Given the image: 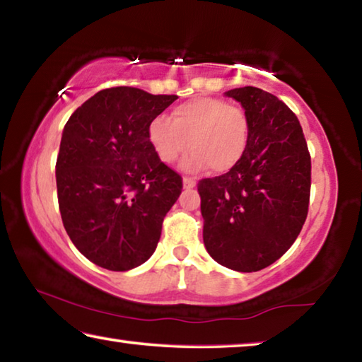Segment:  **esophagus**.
I'll use <instances>...</instances> for the list:
<instances>
[{
    "label": "esophagus",
    "mask_w": 362,
    "mask_h": 362,
    "mask_svg": "<svg viewBox=\"0 0 362 362\" xmlns=\"http://www.w3.org/2000/svg\"><path fill=\"white\" fill-rule=\"evenodd\" d=\"M196 185V180L192 177H183V187L185 188H193Z\"/></svg>",
    "instance_id": "esophagus-1"
}]
</instances>
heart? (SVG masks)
<instances>
[{
  "label": "heart",
  "mask_w": 362,
  "mask_h": 362,
  "mask_svg": "<svg viewBox=\"0 0 362 362\" xmlns=\"http://www.w3.org/2000/svg\"><path fill=\"white\" fill-rule=\"evenodd\" d=\"M146 136L159 161L174 163L192 146L183 168L211 166L214 173L225 174L246 155L250 121L241 107L216 97H194L174 107L169 118H153Z\"/></svg>",
  "instance_id": "obj_1"
}]
</instances>
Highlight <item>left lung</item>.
I'll return each mask as SVG.
<instances>
[{
  "label": "left lung",
  "instance_id": "1",
  "mask_svg": "<svg viewBox=\"0 0 362 362\" xmlns=\"http://www.w3.org/2000/svg\"><path fill=\"white\" fill-rule=\"evenodd\" d=\"M250 121L246 155L235 169L198 183L203 240L214 260L259 272L286 254L308 216L311 158L296 113L252 86L225 93Z\"/></svg>",
  "mask_w": 362,
  "mask_h": 362
}]
</instances>
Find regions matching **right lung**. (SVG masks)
Returning <instances> with one entry per match:
<instances>
[{"label":"right lung","instance_id":"add662e5","mask_svg":"<svg viewBox=\"0 0 362 362\" xmlns=\"http://www.w3.org/2000/svg\"><path fill=\"white\" fill-rule=\"evenodd\" d=\"M174 100L118 86L99 90L66 121L56 163L59 209L71 243L95 265L127 272L155 252L183 185L146 131Z\"/></svg>","mask_w":362,"mask_h":362}]
</instances>
